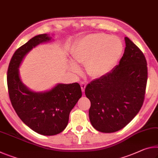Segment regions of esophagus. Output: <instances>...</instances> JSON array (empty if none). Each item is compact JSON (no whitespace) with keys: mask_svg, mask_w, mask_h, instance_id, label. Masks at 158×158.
Returning <instances> with one entry per match:
<instances>
[{"mask_svg":"<svg viewBox=\"0 0 158 158\" xmlns=\"http://www.w3.org/2000/svg\"><path fill=\"white\" fill-rule=\"evenodd\" d=\"M86 84L84 83V82H81V88L82 91L84 92L85 91V89H86Z\"/></svg>","mask_w":158,"mask_h":158,"instance_id":"obj_1","label":"esophagus"}]
</instances>
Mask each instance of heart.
<instances>
[{"label": "heart", "instance_id": "obj_1", "mask_svg": "<svg viewBox=\"0 0 158 158\" xmlns=\"http://www.w3.org/2000/svg\"><path fill=\"white\" fill-rule=\"evenodd\" d=\"M121 39L106 34H91L81 38L72 52L73 60L77 64H86L90 77L98 79L111 71L123 52ZM70 64V69L78 73L79 67Z\"/></svg>", "mask_w": 158, "mask_h": 158}]
</instances>
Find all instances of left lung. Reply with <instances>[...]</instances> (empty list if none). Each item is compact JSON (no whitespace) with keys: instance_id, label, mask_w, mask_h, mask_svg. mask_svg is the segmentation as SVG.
<instances>
[{"instance_id":"1","label":"left lung","mask_w":158,"mask_h":158,"mask_svg":"<svg viewBox=\"0 0 158 158\" xmlns=\"http://www.w3.org/2000/svg\"><path fill=\"white\" fill-rule=\"evenodd\" d=\"M119 64L87 85L90 122L97 131L112 133L127 126L141 110L146 92V57L128 37Z\"/></svg>"}]
</instances>
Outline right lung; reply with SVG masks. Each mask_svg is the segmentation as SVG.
Wrapping results in <instances>:
<instances>
[{
    "instance_id": "right-lung-1",
    "label": "right lung",
    "mask_w": 158,
    "mask_h": 158,
    "mask_svg": "<svg viewBox=\"0 0 158 158\" xmlns=\"http://www.w3.org/2000/svg\"><path fill=\"white\" fill-rule=\"evenodd\" d=\"M53 40L50 34L34 36L15 52L7 70L12 106L24 123L44 136L58 134L66 128L70 112L82 96L78 83L57 84L45 91H34L22 82L19 67L25 56L40 44Z\"/></svg>"
}]
</instances>
